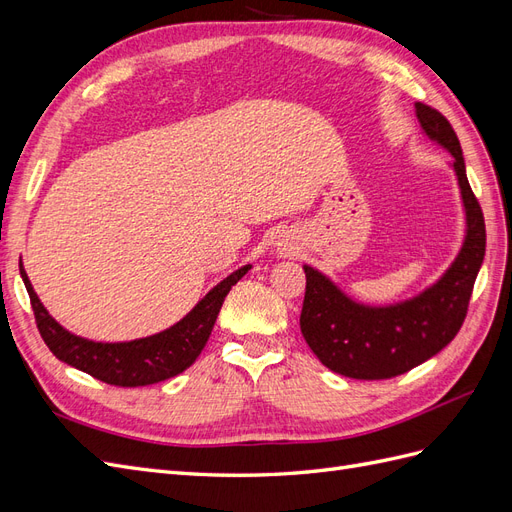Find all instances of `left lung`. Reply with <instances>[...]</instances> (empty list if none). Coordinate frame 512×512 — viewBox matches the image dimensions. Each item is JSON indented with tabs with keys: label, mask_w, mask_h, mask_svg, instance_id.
<instances>
[{
	"label": "left lung",
	"mask_w": 512,
	"mask_h": 512,
	"mask_svg": "<svg viewBox=\"0 0 512 512\" xmlns=\"http://www.w3.org/2000/svg\"><path fill=\"white\" fill-rule=\"evenodd\" d=\"M414 108L423 134L453 156L451 168L466 215V235L455 260L436 282L389 305L354 301L329 275L303 265L307 286L301 333L320 363L346 378H395L451 344L466 318L485 258V220L468 183L459 138L436 108L421 102Z\"/></svg>",
	"instance_id": "8db88e82"
}]
</instances>
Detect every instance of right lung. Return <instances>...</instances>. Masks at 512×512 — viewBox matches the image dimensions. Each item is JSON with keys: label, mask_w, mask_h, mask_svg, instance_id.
<instances>
[{"label": "right lung", "mask_w": 512, "mask_h": 512, "mask_svg": "<svg viewBox=\"0 0 512 512\" xmlns=\"http://www.w3.org/2000/svg\"><path fill=\"white\" fill-rule=\"evenodd\" d=\"M250 269L252 265H245L232 271L179 322L156 335L130 339V342H94V339L70 333L46 312L23 269V262H19V271L29 292V301H32L44 344L49 346L59 361L113 386L156 384L188 369L198 359V354L203 352L226 294Z\"/></svg>", "instance_id": "add662e5"}]
</instances>
